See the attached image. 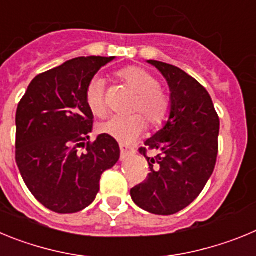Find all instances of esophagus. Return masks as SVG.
I'll list each match as a JSON object with an SVG mask.
<instances>
[{"label":"esophagus","instance_id":"esophagus-1","mask_svg":"<svg viewBox=\"0 0 256 256\" xmlns=\"http://www.w3.org/2000/svg\"><path fill=\"white\" fill-rule=\"evenodd\" d=\"M119 146H120V159L122 160H124V159H126V158H128V156L132 155V154L134 152V151L130 150V148H128V146H126V144H119Z\"/></svg>","mask_w":256,"mask_h":256}]
</instances>
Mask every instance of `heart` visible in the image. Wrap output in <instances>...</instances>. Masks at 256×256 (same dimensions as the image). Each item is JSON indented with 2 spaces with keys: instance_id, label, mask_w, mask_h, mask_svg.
<instances>
[{
  "instance_id": "1",
  "label": "heart",
  "mask_w": 256,
  "mask_h": 256,
  "mask_svg": "<svg viewBox=\"0 0 256 256\" xmlns=\"http://www.w3.org/2000/svg\"><path fill=\"white\" fill-rule=\"evenodd\" d=\"M115 76L136 94L130 112L137 114L112 116L97 128L101 134L110 136L118 141L130 144L144 130V119L152 128H160L169 120L172 114V98L160 88L159 79L154 74L141 66L130 65L118 70ZM84 98L90 112L94 116L101 118L106 114L105 82L102 78L94 76L88 82Z\"/></svg>"
}]
</instances>
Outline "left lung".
Instances as JSON below:
<instances>
[{
    "label": "left lung",
    "mask_w": 256,
    "mask_h": 256,
    "mask_svg": "<svg viewBox=\"0 0 256 256\" xmlns=\"http://www.w3.org/2000/svg\"><path fill=\"white\" fill-rule=\"evenodd\" d=\"M170 90L172 114L162 130L144 142L140 154L148 162L146 180L130 190L134 204L158 216H172L195 200L214 172L219 116L212 97L180 68L148 60ZM148 150L158 152L147 156Z\"/></svg>",
    "instance_id": "left-lung-1"
}]
</instances>
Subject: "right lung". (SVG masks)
Listing matches in <instances>:
<instances>
[{
    "label": "right lung",
    "mask_w": 256,
    "mask_h": 256,
    "mask_svg": "<svg viewBox=\"0 0 256 256\" xmlns=\"http://www.w3.org/2000/svg\"><path fill=\"white\" fill-rule=\"evenodd\" d=\"M114 58L87 56L38 74L16 110L15 160L29 191L58 214L91 205L100 178L120 156L112 137L90 142L94 114L84 92L94 74ZM84 148V153L78 148Z\"/></svg>",
    "instance_id": "right-lung-1"
}]
</instances>
